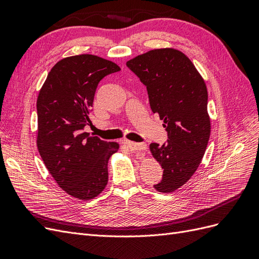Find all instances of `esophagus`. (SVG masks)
<instances>
[{
    "instance_id": "obj_1",
    "label": "esophagus",
    "mask_w": 259,
    "mask_h": 259,
    "mask_svg": "<svg viewBox=\"0 0 259 259\" xmlns=\"http://www.w3.org/2000/svg\"><path fill=\"white\" fill-rule=\"evenodd\" d=\"M126 144L132 151H145L147 149V145L145 143L126 142Z\"/></svg>"
}]
</instances>
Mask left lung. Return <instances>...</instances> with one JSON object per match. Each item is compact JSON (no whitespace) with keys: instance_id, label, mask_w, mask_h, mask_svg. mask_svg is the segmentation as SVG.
<instances>
[{"instance_id":"1","label":"left lung","mask_w":259,"mask_h":259,"mask_svg":"<svg viewBox=\"0 0 259 259\" xmlns=\"http://www.w3.org/2000/svg\"><path fill=\"white\" fill-rule=\"evenodd\" d=\"M126 66L147 88L152 112L164 121L167 140L150 145L163 169L161 182L153 187L171 192L190 179L206 150L210 122L205 83L190 59L173 49L139 55Z\"/></svg>"}]
</instances>
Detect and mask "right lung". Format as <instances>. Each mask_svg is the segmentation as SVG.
Returning a JSON list of instances; mask_svg holds the SVG:
<instances>
[{
	"label": "right lung",
	"instance_id": "obj_1",
	"mask_svg": "<svg viewBox=\"0 0 259 259\" xmlns=\"http://www.w3.org/2000/svg\"><path fill=\"white\" fill-rule=\"evenodd\" d=\"M114 62L94 55L61 59L38 93L37 149L50 173L68 194L91 200L108 183V160L119 144L84 132L94 96L105 76L120 71Z\"/></svg>",
	"mask_w": 259,
	"mask_h": 259
}]
</instances>
